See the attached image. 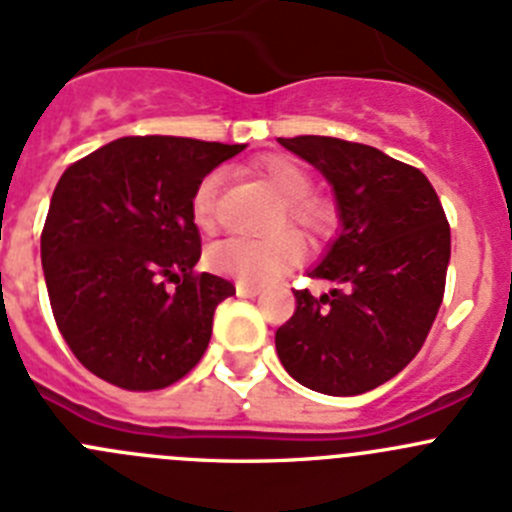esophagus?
Masks as SVG:
<instances>
[{"mask_svg":"<svg viewBox=\"0 0 512 512\" xmlns=\"http://www.w3.org/2000/svg\"><path fill=\"white\" fill-rule=\"evenodd\" d=\"M236 292L241 294V297H259L261 287H256V284H243V281H238Z\"/></svg>","mask_w":512,"mask_h":512,"instance_id":"esophagus-1","label":"esophagus"}]
</instances>
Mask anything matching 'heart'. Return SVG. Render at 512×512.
<instances>
[{"mask_svg": "<svg viewBox=\"0 0 512 512\" xmlns=\"http://www.w3.org/2000/svg\"><path fill=\"white\" fill-rule=\"evenodd\" d=\"M259 175L284 200L281 225L289 223L309 238H322L335 228V210L327 200L314 198L312 177L292 157H269L259 164ZM220 192V172H210L198 182L190 200L192 220L210 231L215 225V205ZM302 259V243L292 233L253 241V238H225L208 251L210 269L228 274L243 284H269L284 269Z\"/></svg>", "mask_w": 512, "mask_h": 512, "instance_id": "heart-1", "label": "heart"}]
</instances>
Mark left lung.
Here are the masks:
<instances>
[{"label":"left lung","mask_w":512,"mask_h":512,"mask_svg":"<svg viewBox=\"0 0 512 512\" xmlns=\"http://www.w3.org/2000/svg\"><path fill=\"white\" fill-rule=\"evenodd\" d=\"M335 190L340 233L312 279L330 294L294 292L276 330L294 381L327 396H358L401 373L424 345L444 297L452 236L437 192L411 164L335 137L279 139Z\"/></svg>","instance_id":"8db88e82"}]
</instances>
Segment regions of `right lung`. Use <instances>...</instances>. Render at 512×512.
Instances as JSON below:
<instances>
[{
    "label": "right lung",
    "mask_w": 512,
    "mask_h": 512,
    "mask_svg": "<svg viewBox=\"0 0 512 512\" xmlns=\"http://www.w3.org/2000/svg\"><path fill=\"white\" fill-rule=\"evenodd\" d=\"M243 147L124 137L63 172L42 228V271L60 335L93 375L157 391L200 363L215 307L236 287L195 274L200 233L190 200Z\"/></svg>",
    "instance_id": "obj_1"
}]
</instances>
